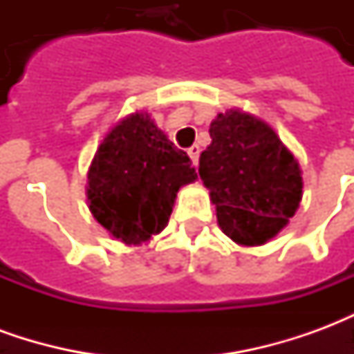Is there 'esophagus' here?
Masks as SVG:
<instances>
[{
	"instance_id": "esophagus-1",
	"label": "esophagus",
	"mask_w": 354,
	"mask_h": 354,
	"mask_svg": "<svg viewBox=\"0 0 354 354\" xmlns=\"http://www.w3.org/2000/svg\"><path fill=\"white\" fill-rule=\"evenodd\" d=\"M199 153H201V149L199 146H192L189 149H187V155L192 157V162L197 167V162H199Z\"/></svg>"
}]
</instances>
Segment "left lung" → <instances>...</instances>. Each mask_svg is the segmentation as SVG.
<instances>
[{"instance_id":"8db88e82","label":"left lung","mask_w":354,"mask_h":354,"mask_svg":"<svg viewBox=\"0 0 354 354\" xmlns=\"http://www.w3.org/2000/svg\"><path fill=\"white\" fill-rule=\"evenodd\" d=\"M199 176L216 205L218 225L241 246H260L281 233L301 201V169L260 117L227 109L210 123Z\"/></svg>"}]
</instances>
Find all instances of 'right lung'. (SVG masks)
<instances>
[{
    "label": "right lung",
    "mask_w": 354,
    "mask_h": 354,
    "mask_svg": "<svg viewBox=\"0 0 354 354\" xmlns=\"http://www.w3.org/2000/svg\"><path fill=\"white\" fill-rule=\"evenodd\" d=\"M197 180L147 111H134L104 136L87 172V203L94 220L124 245L159 235L172 214L180 187Z\"/></svg>",
    "instance_id": "1"
}]
</instances>
